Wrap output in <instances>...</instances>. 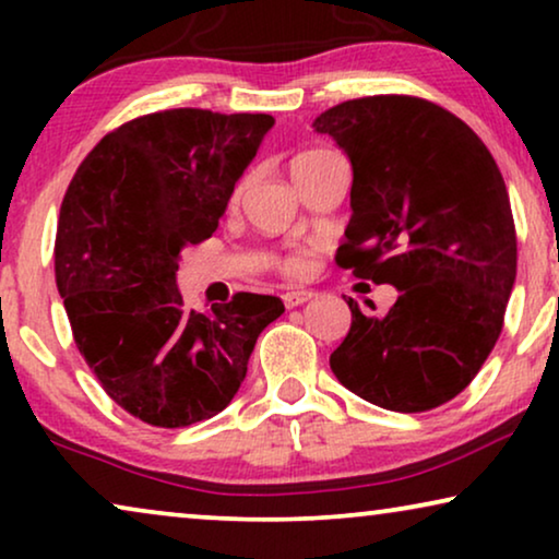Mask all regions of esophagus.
<instances>
[{
	"label": "esophagus",
	"instance_id": "esophagus-1",
	"mask_svg": "<svg viewBox=\"0 0 559 559\" xmlns=\"http://www.w3.org/2000/svg\"><path fill=\"white\" fill-rule=\"evenodd\" d=\"M312 295H316L312 289L297 287V289H287V293L282 295V300H285L287 308H297V305H305L308 300H312Z\"/></svg>",
	"mask_w": 559,
	"mask_h": 559
}]
</instances>
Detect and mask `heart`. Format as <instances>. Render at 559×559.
Returning <instances> with one entry per match:
<instances>
[{"mask_svg":"<svg viewBox=\"0 0 559 559\" xmlns=\"http://www.w3.org/2000/svg\"><path fill=\"white\" fill-rule=\"evenodd\" d=\"M320 155H323V150H308V152H302V155H297L293 159V173H297L305 165H310L312 159L320 157ZM300 266H302V259L300 257H289L287 262H285V270L287 272H297V270H300Z\"/></svg>","mask_w":559,"mask_h":559,"instance_id":"heart-1","label":"heart"}]
</instances>
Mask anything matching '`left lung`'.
Returning <instances> with one entry per match:
<instances>
[{"label":"left lung","instance_id":"obj_1","mask_svg":"<svg viewBox=\"0 0 559 559\" xmlns=\"http://www.w3.org/2000/svg\"><path fill=\"white\" fill-rule=\"evenodd\" d=\"M346 152L350 221L338 264L400 289L331 354L335 379L392 412L440 407L499 341L516 280V234L499 165L473 129L415 96L343 102L312 121Z\"/></svg>","mask_w":559,"mask_h":559}]
</instances>
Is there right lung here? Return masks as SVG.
<instances>
[{"mask_svg": "<svg viewBox=\"0 0 559 559\" xmlns=\"http://www.w3.org/2000/svg\"><path fill=\"white\" fill-rule=\"evenodd\" d=\"M270 114L170 109L106 134L60 205L56 285L75 346L104 392L155 427H188L228 407L280 297L239 293L186 310L180 251L218 228L257 157Z\"/></svg>", "mask_w": 559, "mask_h": 559, "instance_id": "1", "label": "right lung"}]
</instances>
